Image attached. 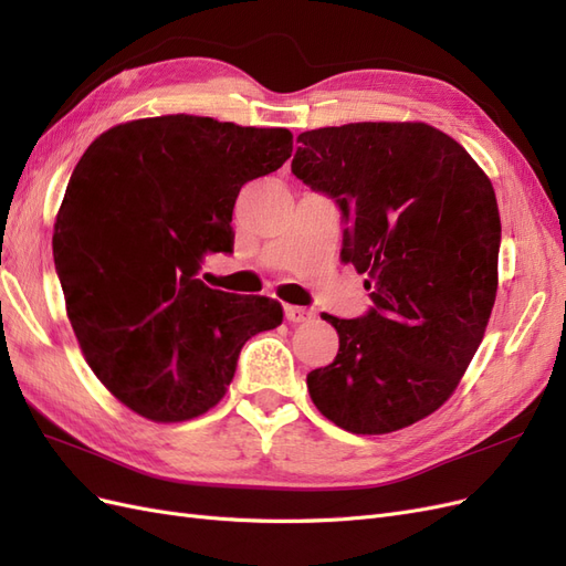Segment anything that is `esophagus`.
<instances>
[{"mask_svg":"<svg viewBox=\"0 0 566 566\" xmlns=\"http://www.w3.org/2000/svg\"><path fill=\"white\" fill-rule=\"evenodd\" d=\"M283 314H285V318H287L290 323H302V321L314 316L312 310H306V306H295V304H285V306H283Z\"/></svg>","mask_w":566,"mask_h":566,"instance_id":"1","label":"esophagus"}]
</instances>
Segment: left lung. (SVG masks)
Here are the masks:
<instances>
[{
    "label": "left lung",
    "mask_w": 566,
    "mask_h": 566,
    "mask_svg": "<svg viewBox=\"0 0 566 566\" xmlns=\"http://www.w3.org/2000/svg\"><path fill=\"white\" fill-rule=\"evenodd\" d=\"M293 175L335 200L342 262L373 306L335 325L312 401L354 434H387L447 401L484 337L499 287L501 214L470 153L424 123H354L297 136Z\"/></svg>",
    "instance_id": "8db88e82"
}]
</instances>
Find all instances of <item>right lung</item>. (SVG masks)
Here are the masks:
<instances>
[{"mask_svg": "<svg viewBox=\"0 0 566 566\" xmlns=\"http://www.w3.org/2000/svg\"><path fill=\"white\" fill-rule=\"evenodd\" d=\"M293 134L198 115L134 119L84 150L54 224V264L84 358L136 413L210 410L276 300L212 290L205 256L233 252L241 188L290 158Z\"/></svg>", "mask_w": 566, "mask_h": 566, "instance_id": "add662e5", "label": "right lung"}]
</instances>
